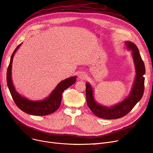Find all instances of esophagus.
<instances>
[{
  "label": "esophagus",
  "instance_id": "1",
  "mask_svg": "<svg viewBox=\"0 0 153 153\" xmlns=\"http://www.w3.org/2000/svg\"><path fill=\"white\" fill-rule=\"evenodd\" d=\"M78 78L81 79V80H85V79L87 78V75L85 73H81L79 74Z\"/></svg>",
  "mask_w": 153,
  "mask_h": 153
}]
</instances>
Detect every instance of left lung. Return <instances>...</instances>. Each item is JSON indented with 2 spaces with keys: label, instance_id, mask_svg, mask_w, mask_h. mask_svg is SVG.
Here are the masks:
<instances>
[{
  "label": "left lung",
  "instance_id": "8db88e82",
  "mask_svg": "<svg viewBox=\"0 0 153 153\" xmlns=\"http://www.w3.org/2000/svg\"><path fill=\"white\" fill-rule=\"evenodd\" d=\"M126 45L132 51V56L135 66L136 77L130 94L122 102L108 108L97 104L94 99L93 91L91 85L86 83V98L88 108L96 117L106 119H118L127 115L134 108L141 98L144 91V75L146 73L145 66L143 60L139 53V49L134 43L126 42Z\"/></svg>",
  "mask_w": 153,
  "mask_h": 153
}]
</instances>
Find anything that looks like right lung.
I'll return each mask as SVG.
<instances>
[{
  "label": "right lung",
  "instance_id": "obj_1",
  "mask_svg": "<svg viewBox=\"0 0 153 153\" xmlns=\"http://www.w3.org/2000/svg\"><path fill=\"white\" fill-rule=\"evenodd\" d=\"M19 44L10 57V60L7 71V83L11 96L16 106L23 112L36 116H45L53 113L58 109L62 100V94L65 89L72 85L76 81V76H72L61 81L52 91L49 97L41 101H34L22 97L16 91L11 79V68L14 55L18 50Z\"/></svg>",
  "mask_w": 153,
  "mask_h": 153
}]
</instances>
